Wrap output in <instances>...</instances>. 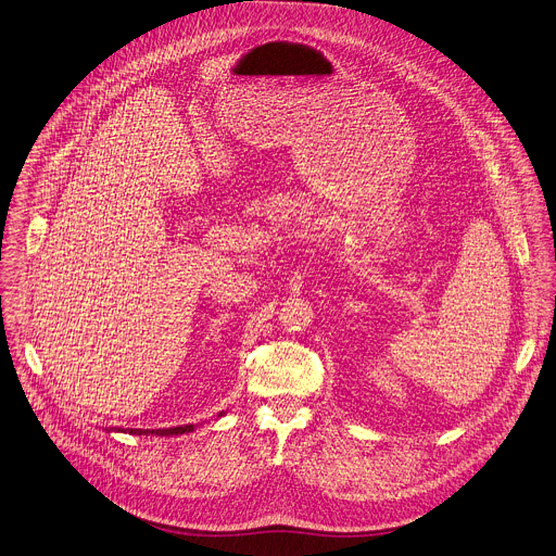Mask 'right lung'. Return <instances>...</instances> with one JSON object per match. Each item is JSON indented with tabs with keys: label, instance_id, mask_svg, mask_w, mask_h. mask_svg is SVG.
Listing matches in <instances>:
<instances>
[{
	"label": "right lung",
	"instance_id": "add662e5",
	"mask_svg": "<svg viewBox=\"0 0 556 556\" xmlns=\"http://www.w3.org/2000/svg\"><path fill=\"white\" fill-rule=\"evenodd\" d=\"M224 415V413H219ZM195 424H187V426H176V428H156V430H143V428H130V434H159V437H169V434H185V432H193Z\"/></svg>",
	"mask_w": 556,
	"mask_h": 556
}]
</instances>
